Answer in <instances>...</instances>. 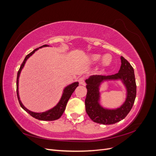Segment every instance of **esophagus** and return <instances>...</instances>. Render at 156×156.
<instances>
[{"label": "esophagus", "instance_id": "1", "mask_svg": "<svg viewBox=\"0 0 156 156\" xmlns=\"http://www.w3.org/2000/svg\"><path fill=\"white\" fill-rule=\"evenodd\" d=\"M79 83L80 84H84V77H80L79 79Z\"/></svg>", "mask_w": 156, "mask_h": 156}]
</instances>
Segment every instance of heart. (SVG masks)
<instances>
[{
	"label": "heart",
	"mask_w": 156,
	"mask_h": 156,
	"mask_svg": "<svg viewBox=\"0 0 156 156\" xmlns=\"http://www.w3.org/2000/svg\"><path fill=\"white\" fill-rule=\"evenodd\" d=\"M102 58V56L100 54H92L89 56L90 62L92 64L98 63ZM112 62V56L110 54H106L103 56L101 59V66L103 68L109 66Z\"/></svg>",
	"instance_id": "1"
}]
</instances>
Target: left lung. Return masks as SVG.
Wrapping results in <instances>:
<instances>
[{"instance_id": "8db88e82", "label": "left lung", "mask_w": 156, "mask_h": 156, "mask_svg": "<svg viewBox=\"0 0 156 156\" xmlns=\"http://www.w3.org/2000/svg\"><path fill=\"white\" fill-rule=\"evenodd\" d=\"M120 60L121 66L119 73L107 76L92 75L85 80L87 88L86 112L90 119L96 123L110 125L119 122L127 115L133 105L136 90L134 69L123 56H121ZM109 80H120L126 90L125 101L120 108L116 109L103 108L100 103L101 84Z\"/></svg>"}]
</instances>
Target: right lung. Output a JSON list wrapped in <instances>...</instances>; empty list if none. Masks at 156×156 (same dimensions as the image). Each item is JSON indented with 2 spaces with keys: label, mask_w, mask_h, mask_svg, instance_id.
<instances>
[{
  "label": "right lung",
  "mask_w": 156,
  "mask_h": 156,
  "mask_svg": "<svg viewBox=\"0 0 156 156\" xmlns=\"http://www.w3.org/2000/svg\"><path fill=\"white\" fill-rule=\"evenodd\" d=\"M49 45H44L43 46L40 47L39 48H45V47H49ZM39 48H37L34 49L33 51H32L30 53H29L28 55L26 56V57L25 58L21 66V67L18 71L17 73V98L19 102H20V104L21 107L24 109L26 112H27L30 115H31L32 117L35 118V119L40 120H44V121H53L58 119L62 115L63 112L65 111L67 103L69 100V99L70 98L72 94L74 92L78 86H79V83L77 82H74L72 83V84H68V86L66 87L64 90H63V92L62 94V96H61V98L58 103L56 104L54 107H53L51 109L46 111L42 112H32L30 110L27 108L22 103L21 100H20V94H19V79H20V76L21 71L23 68H24L25 64L27 62V60L29 59L30 56L34 54L36 51L39 49Z\"/></svg>",
  "instance_id": "obj_1"
}]
</instances>
